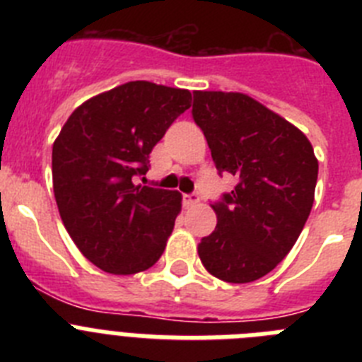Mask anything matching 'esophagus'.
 Returning a JSON list of instances; mask_svg holds the SVG:
<instances>
[{
  "label": "esophagus",
  "instance_id": "esophagus-1",
  "mask_svg": "<svg viewBox=\"0 0 362 362\" xmlns=\"http://www.w3.org/2000/svg\"><path fill=\"white\" fill-rule=\"evenodd\" d=\"M199 203V196L197 194H185L183 196V204L185 206H196V204Z\"/></svg>",
  "mask_w": 362,
  "mask_h": 362
}]
</instances>
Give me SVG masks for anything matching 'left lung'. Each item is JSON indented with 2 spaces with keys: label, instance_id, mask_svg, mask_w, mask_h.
<instances>
[{
  "label": "left lung",
  "instance_id": "obj_1",
  "mask_svg": "<svg viewBox=\"0 0 362 362\" xmlns=\"http://www.w3.org/2000/svg\"><path fill=\"white\" fill-rule=\"evenodd\" d=\"M192 116L219 172L239 179L212 204L217 226L197 245L226 283L267 276L296 245L313 204L319 163L308 137L241 92H194Z\"/></svg>",
  "mask_w": 362,
  "mask_h": 362
}]
</instances>
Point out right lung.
<instances>
[{
	"label": "right lung",
	"mask_w": 362,
	"mask_h": 362,
	"mask_svg": "<svg viewBox=\"0 0 362 362\" xmlns=\"http://www.w3.org/2000/svg\"><path fill=\"white\" fill-rule=\"evenodd\" d=\"M185 88L129 81L70 114L52 146V185L66 232L92 264L114 276L148 270L165 252L177 190L136 185L148 153L190 108Z\"/></svg>",
	"instance_id": "right-lung-1"
}]
</instances>
